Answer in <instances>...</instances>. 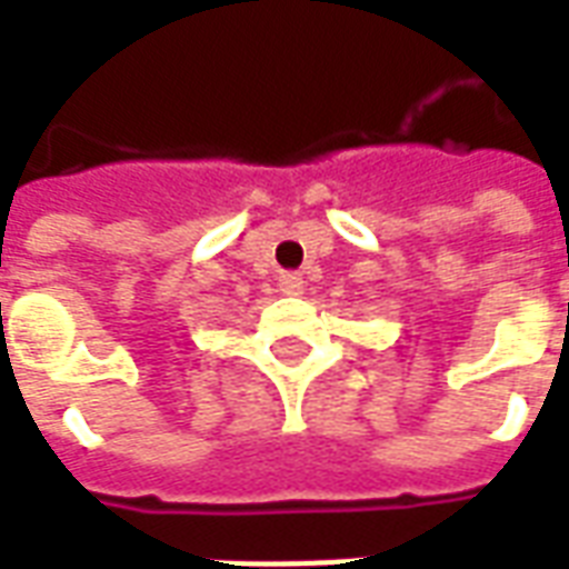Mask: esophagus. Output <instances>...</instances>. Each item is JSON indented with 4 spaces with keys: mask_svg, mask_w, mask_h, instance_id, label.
<instances>
[{
    "mask_svg": "<svg viewBox=\"0 0 569 569\" xmlns=\"http://www.w3.org/2000/svg\"><path fill=\"white\" fill-rule=\"evenodd\" d=\"M280 292L283 296H301L305 292V277L301 273H283L280 277Z\"/></svg>",
    "mask_w": 569,
    "mask_h": 569,
    "instance_id": "1",
    "label": "esophagus"
}]
</instances>
